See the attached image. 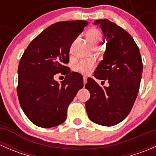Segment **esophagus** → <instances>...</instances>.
<instances>
[{"label": "esophagus", "mask_w": 156, "mask_h": 156, "mask_svg": "<svg viewBox=\"0 0 156 156\" xmlns=\"http://www.w3.org/2000/svg\"><path fill=\"white\" fill-rule=\"evenodd\" d=\"M83 80H84V84H86V83H87V77L84 76V78H83Z\"/></svg>", "instance_id": "esophagus-1"}]
</instances>
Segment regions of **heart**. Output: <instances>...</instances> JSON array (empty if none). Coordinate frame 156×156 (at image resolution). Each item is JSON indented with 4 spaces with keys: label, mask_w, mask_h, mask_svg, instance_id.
I'll return each mask as SVG.
<instances>
[{
    "label": "heart",
    "mask_w": 156,
    "mask_h": 156,
    "mask_svg": "<svg viewBox=\"0 0 156 156\" xmlns=\"http://www.w3.org/2000/svg\"><path fill=\"white\" fill-rule=\"evenodd\" d=\"M87 38L89 40L90 44L93 46L97 44H100L102 41V34L98 29H91L87 32ZM94 66V62L92 60L82 61L79 62L75 67V71L80 73L87 75L91 72V69Z\"/></svg>",
    "instance_id": "b5f03b06"
}]
</instances>
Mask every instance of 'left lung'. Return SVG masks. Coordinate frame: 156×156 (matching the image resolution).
I'll return each mask as SVG.
<instances>
[{
	"label": "left lung",
	"instance_id": "obj_1",
	"mask_svg": "<svg viewBox=\"0 0 156 156\" xmlns=\"http://www.w3.org/2000/svg\"><path fill=\"white\" fill-rule=\"evenodd\" d=\"M94 24L100 25L107 42L103 60L94 75L108 80L109 86L102 88L88 78L85 88L90 97L85 103L86 111L93 122L110 127L122 122L133 107L139 92L143 62L137 45L125 30L106 19L96 20Z\"/></svg>",
	"mask_w": 156,
	"mask_h": 156
}]
</instances>
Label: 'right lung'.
<instances>
[{
    "label": "right lung",
    "instance_id": "obj_1",
    "mask_svg": "<svg viewBox=\"0 0 156 156\" xmlns=\"http://www.w3.org/2000/svg\"><path fill=\"white\" fill-rule=\"evenodd\" d=\"M88 23L84 20L59 22L41 32L28 46L18 67L17 94L22 109L38 127L58 126L66 119L67 108L83 87V77L71 72L69 62L72 42ZM64 72L59 84L53 79Z\"/></svg>",
    "mask_w": 156,
    "mask_h": 156
}]
</instances>
